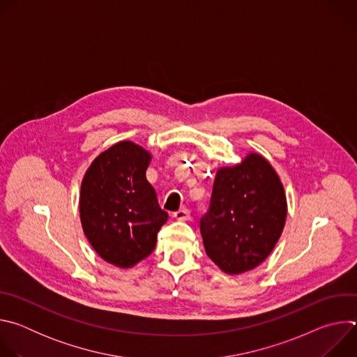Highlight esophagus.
<instances>
[{"mask_svg": "<svg viewBox=\"0 0 357 357\" xmlns=\"http://www.w3.org/2000/svg\"><path fill=\"white\" fill-rule=\"evenodd\" d=\"M189 216H190V212H189V209H186V208H182V209H179L178 212L174 213V218L178 219V220H188Z\"/></svg>", "mask_w": 357, "mask_h": 357, "instance_id": "1", "label": "esophagus"}]
</instances>
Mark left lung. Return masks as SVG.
I'll return each mask as SVG.
<instances>
[{"instance_id":"8db88e82","label":"left lung","mask_w":357,"mask_h":357,"mask_svg":"<svg viewBox=\"0 0 357 357\" xmlns=\"http://www.w3.org/2000/svg\"><path fill=\"white\" fill-rule=\"evenodd\" d=\"M287 219L280 176L259 154L218 171L200 233L209 259L227 274L261 264L275 247Z\"/></svg>"}]
</instances>
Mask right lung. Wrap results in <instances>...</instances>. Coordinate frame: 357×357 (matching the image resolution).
<instances>
[{
  "instance_id": "1",
  "label": "right lung",
  "mask_w": 357,
  "mask_h": 357,
  "mask_svg": "<svg viewBox=\"0 0 357 357\" xmlns=\"http://www.w3.org/2000/svg\"><path fill=\"white\" fill-rule=\"evenodd\" d=\"M151 154L120 141L91 162L80 189L83 231L105 261L130 268L148 257L168 220L145 172Z\"/></svg>"
}]
</instances>
